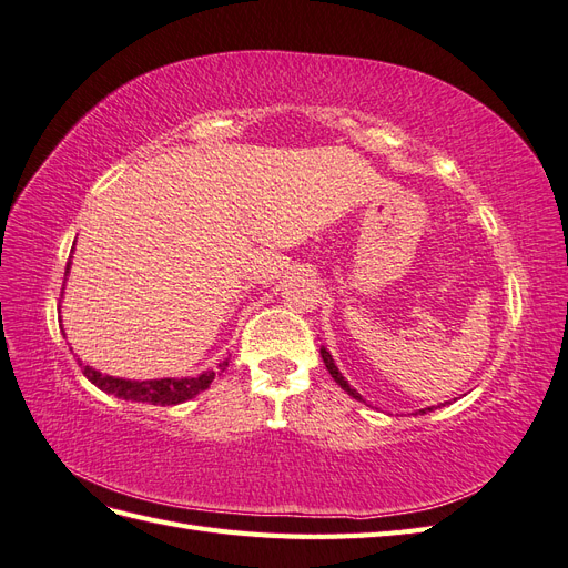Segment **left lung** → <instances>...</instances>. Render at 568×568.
Masks as SVG:
<instances>
[{"instance_id": "1", "label": "left lung", "mask_w": 568, "mask_h": 568, "mask_svg": "<svg viewBox=\"0 0 568 568\" xmlns=\"http://www.w3.org/2000/svg\"><path fill=\"white\" fill-rule=\"evenodd\" d=\"M320 355H322V359H324V365H326V369H329V374H332V379L343 388V390H346L348 395H351V398H355V400H359V403H365V398H363V395H359L348 382H346V376H343L341 372H338V367H336V363H334V357H332V353L329 351H326L324 346L320 348ZM434 407H426V409H419V415H426V412H432ZM415 415H417V412H415Z\"/></svg>"}]
</instances>
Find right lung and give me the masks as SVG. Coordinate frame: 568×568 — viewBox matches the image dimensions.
<instances>
[{
	"label": "right lung",
	"instance_id": "right-lung-1",
	"mask_svg": "<svg viewBox=\"0 0 568 568\" xmlns=\"http://www.w3.org/2000/svg\"><path fill=\"white\" fill-rule=\"evenodd\" d=\"M68 270H71V263L65 265V277H68ZM73 351V348H71ZM78 357V355H75ZM78 365L82 367V374L88 376V379L109 395H115L120 400H132V403H149V405H180L196 398L201 390H205L211 386V382L215 379L213 369L203 372L199 376H180V379H146V382H134V379H123V376H111L99 372L90 365H84L82 359L78 357ZM230 363L227 359H222L217 365V369L222 372Z\"/></svg>",
	"mask_w": 568,
	"mask_h": 568
}]
</instances>
